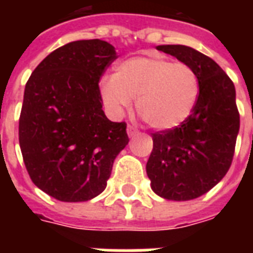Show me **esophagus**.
I'll return each instance as SVG.
<instances>
[{"label": "esophagus", "instance_id": "obj_1", "mask_svg": "<svg viewBox=\"0 0 253 253\" xmlns=\"http://www.w3.org/2000/svg\"><path fill=\"white\" fill-rule=\"evenodd\" d=\"M127 134H128V136H130V138H132V136H135V135L138 134V130H136L134 126L128 125V126H127Z\"/></svg>", "mask_w": 253, "mask_h": 253}]
</instances>
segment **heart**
<instances>
[{"instance_id": "obj_1", "label": "heart", "mask_w": 253, "mask_h": 253, "mask_svg": "<svg viewBox=\"0 0 253 253\" xmlns=\"http://www.w3.org/2000/svg\"><path fill=\"white\" fill-rule=\"evenodd\" d=\"M102 98L114 114H122L136 98L144 122L158 130L180 126L190 117L200 95V79L186 63L160 56H139L122 61L111 80L101 86Z\"/></svg>"}]
</instances>
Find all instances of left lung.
<instances>
[{"label":"left lung","instance_id":"left-lung-1","mask_svg":"<svg viewBox=\"0 0 253 253\" xmlns=\"http://www.w3.org/2000/svg\"><path fill=\"white\" fill-rule=\"evenodd\" d=\"M196 71L200 95L180 126L152 132L147 162L151 188L172 201H189L208 193L231 167L240 117L235 86L224 71L204 53L180 44L158 45Z\"/></svg>","mask_w":253,"mask_h":253}]
</instances>
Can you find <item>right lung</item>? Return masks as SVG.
<instances>
[{
    "label": "right lung",
    "mask_w": 253,
    "mask_h": 253,
    "mask_svg": "<svg viewBox=\"0 0 253 253\" xmlns=\"http://www.w3.org/2000/svg\"><path fill=\"white\" fill-rule=\"evenodd\" d=\"M117 59L99 39L51 52L26 83L19 146L38 188L63 202H83L106 188L117 155L127 146L126 122L102 110L99 80Z\"/></svg>",
    "instance_id": "1"
}]
</instances>
